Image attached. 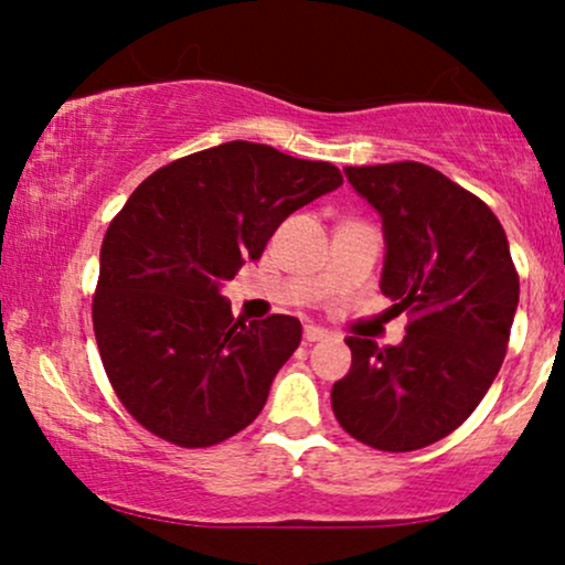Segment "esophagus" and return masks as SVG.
I'll return each mask as SVG.
<instances>
[{"label": "esophagus", "instance_id": "34e87169", "mask_svg": "<svg viewBox=\"0 0 565 565\" xmlns=\"http://www.w3.org/2000/svg\"><path fill=\"white\" fill-rule=\"evenodd\" d=\"M302 337H305V342H319V340H323V337H327V332H323L321 327H313V323H308Z\"/></svg>", "mask_w": 565, "mask_h": 565}]
</instances>
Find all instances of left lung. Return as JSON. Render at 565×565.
Returning a JSON list of instances; mask_svg holds the SVG:
<instances>
[{
	"instance_id": "8db88e82",
	"label": "left lung",
	"mask_w": 565,
	"mask_h": 565,
	"mask_svg": "<svg viewBox=\"0 0 565 565\" xmlns=\"http://www.w3.org/2000/svg\"><path fill=\"white\" fill-rule=\"evenodd\" d=\"M382 217L380 289L412 321L401 345L348 337L332 387L337 423L380 451H414L457 430L494 382L518 308V270L494 212L419 161L345 167Z\"/></svg>"
}]
</instances>
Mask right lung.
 I'll return each instance as SVG.
<instances>
[{
  "label": "right lung",
  "mask_w": 565,
  "mask_h": 565,
  "mask_svg": "<svg viewBox=\"0 0 565 565\" xmlns=\"http://www.w3.org/2000/svg\"><path fill=\"white\" fill-rule=\"evenodd\" d=\"M340 185L329 161L231 140L135 188L103 238L93 327L111 387L148 433L204 449L255 423L302 327L233 319L220 287L260 260L291 212Z\"/></svg>",
  "instance_id": "add662e5"
}]
</instances>
